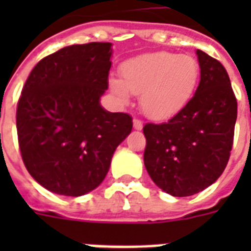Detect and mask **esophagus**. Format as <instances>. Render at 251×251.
<instances>
[{
  "instance_id": "esophagus-1",
  "label": "esophagus",
  "mask_w": 251,
  "mask_h": 251,
  "mask_svg": "<svg viewBox=\"0 0 251 251\" xmlns=\"http://www.w3.org/2000/svg\"><path fill=\"white\" fill-rule=\"evenodd\" d=\"M134 129L135 130H141L143 127V121L139 120V118H134Z\"/></svg>"
}]
</instances>
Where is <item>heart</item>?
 <instances>
[{
	"instance_id": "b5f03b06",
	"label": "heart",
	"mask_w": 251,
	"mask_h": 251,
	"mask_svg": "<svg viewBox=\"0 0 251 251\" xmlns=\"http://www.w3.org/2000/svg\"><path fill=\"white\" fill-rule=\"evenodd\" d=\"M198 61L189 54L152 52L134 57L122 65V80L110 79V88L122 101L129 92L141 96L147 117L167 120L186 106L199 80Z\"/></svg>"
}]
</instances>
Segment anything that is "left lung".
Segmentation results:
<instances>
[{
	"label": "left lung",
	"instance_id": "8db88e82",
	"mask_svg": "<svg viewBox=\"0 0 251 251\" xmlns=\"http://www.w3.org/2000/svg\"><path fill=\"white\" fill-rule=\"evenodd\" d=\"M201 82L181 112L163 124H146V169L173 197L204 190L222 176L233 146L237 100L226 68L197 49Z\"/></svg>",
	"mask_w": 251,
	"mask_h": 251
}]
</instances>
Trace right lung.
<instances>
[{"label": "right lung", "mask_w": 251, "mask_h": 251, "mask_svg": "<svg viewBox=\"0 0 251 251\" xmlns=\"http://www.w3.org/2000/svg\"><path fill=\"white\" fill-rule=\"evenodd\" d=\"M110 45L65 47L39 61L23 86L17 106L22 159L52 193L79 197L98 187L133 129L130 114L110 113L99 102L108 88Z\"/></svg>", "instance_id": "1"}]
</instances>
